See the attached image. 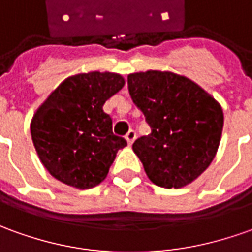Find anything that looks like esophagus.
<instances>
[{"label":"esophagus","instance_id":"34e87169","mask_svg":"<svg viewBox=\"0 0 252 252\" xmlns=\"http://www.w3.org/2000/svg\"><path fill=\"white\" fill-rule=\"evenodd\" d=\"M126 143L131 146L133 143V140L136 139V132L133 131V129H131V131H128V133L126 135Z\"/></svg>","mask_w":252,"mask_h":252}]
</instances>
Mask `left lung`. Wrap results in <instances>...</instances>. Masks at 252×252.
<instances>
[{"label":"left lung","instance_id":"obj_1","mask_svg":"<svg viewBox=\"0 0 252 252\" xmlns=\"http://www.w3.org/2000/svg\"><path fill=\"white\" fill-rule=\"evenodd\" d=\"M128 90L152 128L132 145L149 179L167 189L196 181L220 148V102L190 78L161 70L131 73Z\"/></svg>","mask_w":252,"mask_h":252}]
</instances>
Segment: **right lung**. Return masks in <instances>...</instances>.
Masks as SVG:
<instances>
[{
    "mask_svg": "<svg viewBox=\"0 0 252 252\" xmlns=\"http://www.w3.org/2000/svg\"><path fill=\"white\" fill-rule=\"evenodd\" d=\"M124 84L119 73L74 74L35 110L30 123L32 145L55 179L76 189H91L106 179L126 140L113 133L103 104Z\"/></svg>",
    "mask_w": 252,
    "mask_h": 252,
    "instance_id": "1",
    "label": "right lung"
}]
</instances>
